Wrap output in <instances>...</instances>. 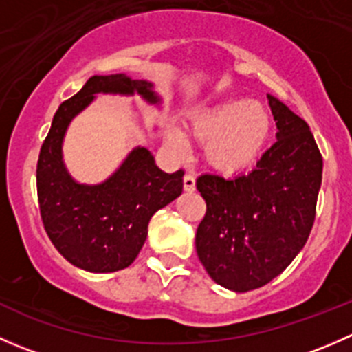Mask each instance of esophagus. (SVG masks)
<instances>
[{
  "mask_svg": "<svg viewBox=\"0 0 352 352\" xmlns=\"http://www.w3.org/2000/svg\"><path fill=\"white\" fill-rule=\"evenodd\" d=\"M184 190H187V192H194V190H196V179H194V175H190V173H187V175L184 177Z\"/></svg>",
  "mask_w": 352,
  "mask_h": 352,
  "instance_id": "esophagus-1",
  "label": "esophagus"
}]
</instances>
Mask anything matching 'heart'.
<instances>
[{
	"instance_id": "1",
	"label": "heart",
	"mask_w": 352,
	"mask_h": 352,
	"mask_svg": "<svg viewBox=\"0 0 352 352\" xmlns=\"http://www.w3.org/2000/svg\"><path fill=\"white\" fill-rule=\"evenodd\" d=\"M271 113L261 102L230 98L190 117V131L206 144V160L223 173L243 172L255 163L271 134ZM166 143L175 155L189 150L177 127L166 131Z\"/></svg>"
}]
</instances>
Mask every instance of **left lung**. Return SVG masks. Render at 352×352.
Segmentation results:
<instances>
[{"instance_id": "8db88e82", "label": "left lung", "mask_w": 352, "mask_h": 352, "mask_svg": "<svg viewBox=\"0 0 352 352\" xmlns=\"http://www.w3.org/2000/svg\"><path fill=\"white\" fill-rule=\"evenodd\" d=\"M278 141L247 175L204 173L196 250L214 283L245 293L281 274L307 243L322 184V155L310 127L267 95Z\"/></svg>"}]
</instances>
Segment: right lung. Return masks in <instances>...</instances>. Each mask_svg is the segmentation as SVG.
I'll use <instances>...</instances> for the list:
<instances>
[{
    "mask_svg": "<svg viewBox=\"0 0 352 352\" xmlns=\"http://www.w3.org/2000/svg\"><path fill=\"white\" fill-rule=\"evenodd\" d=\"M97 94L141 95L162 104L153 83L124 73L91 76L80 91L59 105L37 162V196L42 223L59 254L88 272H116L134 262L158 209L182 194L184 172L165 173L150 150L138 146L102 184H80L63 160V141L71 120Z\"/></svg>",
    "mask_w": 352,
    "mask_h": 352,
    "instance_id": "right-lung-1",
    "label": "right lung"
}]
</instances>
